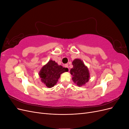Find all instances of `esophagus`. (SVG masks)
<instances>
[{"instance_id":"34e87169","label":"esophagus","mask_w":129,"mask_h":129,"mask_svg":"<svg viewBox=\"0 0 129 129\" xmlns=\"http://www.w3.org/2000/svg\"><path fill=\"white\" fill-rule=\"evenodd\" d=\"M64 67H66V68H68V64H64Z\"/></svg>"}]
</instances>
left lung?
Wrapping results in <instances>:
<instances>
[{
	"label": "left lung",
	"instance_id": "left-lung-1",
	"mask_svg": "<svg viewBox=\"0 0 129 129\" xmlns=\"http://www.w3.org/2000/svg\"><path fill=\"white\" fill-rule=\"evenodd\" d=\"M72 63L73 68L70 71L73 76L72 80L77 85L82 86L89 81L88 69L80 59H75Z\"/></svg>",
	"mask_w": 129,
	"mask_h": 129
}]
</instances>
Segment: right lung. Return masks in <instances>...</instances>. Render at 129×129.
Masks as SVG:
<instances>
[{
	"instance_id": "obj_1",
	"label": "right lung",
	"mask_w": 129,
	"mask_h": 129,
	"mask_svg": "<svg viewBox=\"0 0 129 129\" xmlns=\"http://www.w3.org/2000/svg\"><path fill=\"white\" fill-rule=\"evenodd\" d=\"M67 68H63L62 66L58 65L54 61L50 60L42 68L39 73L41 81L48 88L55 85L61 74L68 72Z\"/></svg>"
}]
</instances>
